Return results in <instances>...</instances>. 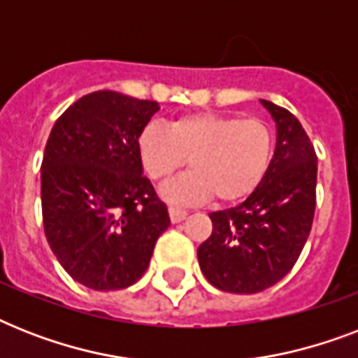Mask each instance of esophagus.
<instances>
[{"label":"esophagus","instance_id":"34e87169","mask_svg":"<svg viewBox=\"0 0 358 358\" xmlns=\"http://www.w3.org/2000/svg\"><path fill=\"white\" fill-rule=\"evenodd\" d=\"M185 215H187V212H185V210H182V208L169 206V217H171V221H173L174 224L182 223V221L185 219Z\"/></svg>","mask_w":358,"mask_h":358}]
</instances>
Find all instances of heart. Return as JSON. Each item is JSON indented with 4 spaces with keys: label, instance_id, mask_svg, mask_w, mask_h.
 I'll return each instance as SVG.
<instances>
[{
    "label": "heart",
    "instance_id": "heart-1",
    "mask_svg": "<svg viewBox=\"0 0 358 358\" xmlns=\"http://www.w3.org/2000/svg\"><path fill=\"white\" fill-rule=\"evenodd\" d=\"M146 174L156 182L171 178L190 157L189 173L173 180L162 195L174 204H199L215 196L236 202L250 195L266 176L273 156V134L258 117L182 115L167 126L148 124L137 137Z\"/></svg>",
    "mask_w": 358,
    "mask_h": 358
}]
</instances>
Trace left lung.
Returning <instances> with one entry per match:
<instances>
[{
	"mask_svg": "<svg viewBox=\"0 0 358 358\" xmlns=\"http://www.w3.org/2000/svg\"><path fill=\"white\" fill-rule=\"evenodd\" d=\"M277 126V146L260 185L241 204L212 212L213 230L199 247L208 282L230 294H258L299 258L316 210L317 157L288 109L260 100Z\"/></svg>",
	"mask_w": 358,
	"mask_h": 358,
	"instance_id": "obj_1",
	"label": "left lung"
}]
</instances>
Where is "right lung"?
Segmentation results:
<instances>
[{
  "mask_svg": "<svg viewBox=\"0 0 358 358\" xmlns=\"http://www.w3.org/2000/svg\"><path fill=\"white\" fill-rule=\"evenodd\" d=\"M157 102L96 91L53 124L41 167L44 234L64 271L98 292L122 289L143 277L167 206L143 176L141 129Z\"/></svg>",
  "mask_w": 358,
  "mask_h": 358,
  "instance_id": "obj_1",
  "label": "right lung"
}]
</instances>
